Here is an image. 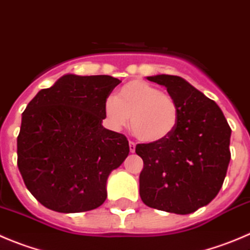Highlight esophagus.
Returning <instances> with one entry per match:
<instances>
[{
  "instance_id": "esophagus-1",
  "label": "esophagus",
  "mask_w": 250,
  "mask_h": 250,
  "mask_svg": "<svg viewBox=\"0 0 250 250\" xmlns=\"http://www.w3.org/2000/svg\"><path fill=\"white\" fill-rule=\"evenodd\" d=\"M129 150L130 153H134V150H136V143L134 142H129Z\"/></svg>"
}]
</instances>
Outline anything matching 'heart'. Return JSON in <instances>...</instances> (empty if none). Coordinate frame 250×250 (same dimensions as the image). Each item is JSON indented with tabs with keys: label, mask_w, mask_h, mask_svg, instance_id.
I'll use <instances>...</instances> for the list:
<instances>
[{
	"label": "heart",
	"mask_w": 250,
	"mask_h": 250,
	"mask_svg": "<svg viewBox=\"0 0 250 250\" xmlns=\"http://www.w3.org/2000/svg\"><path fill=\"white\" fill-rule=\"evenodd\" d=\"M105 118L114 129L128 125L132 133L145 143H156L168 138L178 123V104L148 82L134 80L125 83L116 97L105 98Z\"/></svg>",
	"instance_id": "obj_1"
}]
</instances>
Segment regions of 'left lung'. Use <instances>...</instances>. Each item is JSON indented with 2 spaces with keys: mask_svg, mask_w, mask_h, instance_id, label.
Listing matches in <instances>:
<instances>
[{
  "mask_svg": "<svg viewBox=\"0 0 250 250\" xmlns=\"http://www.w3.org/2000/svg\"><path fill=\"white\" fill-rule=\"evenodd\" d=\"M167 88L178 104V123L168 138L136 146L143 159L139 194L146 206L189 214L213 201L230 161L231 129L214 101L178 76L147 77Z\"/></svg>",
  "mask_w": 250,
  "mask_h": 250,
  "instance_id": "1",
  "label": "left lung"
}]
</instances>
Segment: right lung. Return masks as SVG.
<instances>
[{"mask_svg": "<svg viewBox=\"0 0 250 250\" xmlns=\"http://www.w3.org/2000/svg\"><path fill=\"white\" fill-rule=\"evenodd\" d=\"M120 83L111 76L64 75L22 113L17 166L46 208L80 213L105 201L109 173L129 153L125 136L102 125L105 98Z\"/></svg>", "mask_w": 250, "mask_h": 250, "instance_id": "right-lung-1", "label": "right lung"}]
</instances>
